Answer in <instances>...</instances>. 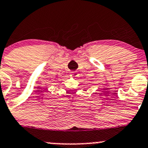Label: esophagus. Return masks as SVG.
<instances>
[{
  "label": "esophagus",
  "instance_id": "34e87169",
  "mask_svg": "<svg viewBox=\"0 0 148 148\" xmlns=\"http://www.w3.org/2000/svg\"><path fill=\"white\" fill-rule=\"evenodd\" d=\"M71 74L73 77H77L79 76V74L77 71H72V72L71 73Z\"/></svg>",
  "mask_w": 148,
  "mask_h": 148
}]
</instances>
